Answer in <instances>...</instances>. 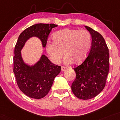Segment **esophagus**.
Wrapping results in <instances>:
<instances>
[{"mask_svg":"<svg viewBox=\"0 0 120 120\" xmlns=\"http://www.w3.org/2000/svg\"><path fill=\"white\" fill-rule=\"evenodd\" d=\"M66 69V68L65 67V66H61V71H65Z\"/></svg>","mask_w":120,"mask_h":120,"instance_id":"esophagus-1","label":"esophagus"}]
</instances>
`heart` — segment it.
Masks as SVG:
<instances>
[{
    "instance_id": "obj_1",
    "label": "heart",
    "mask_w": 120,
    "mask_h": 120,
    "mask_svg": "<svg viewBox=\"0 0 120 120\" xmlns=\"http://www.w3.org/2000/svg\"><path fill=\"white\" fill-rule=\"evenodd\" d=\"M54 42H48L46 49L53 63L58 64L64 56L67 64L82 63L88 54L92 38L86 30L64 29L53 34Z\"/></svg>"
}]
</instances>
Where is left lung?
<instances>
[{
    "instance_id": "obj_1",
    "label": "left lung",
    "mask_w": 120,
    "mask_h": 120,
    "mask_svg": "<svg viewBox=\"0 0 120 120\" xmlns=\"http://www.w3.org/2000/svg\"><path fill=\"white\" fill-rule=\"evenodd\" d=\"M92 36L88 55L81 64L74 68L76 78L71 90L79 99L86 100L97 96L104 89L109 68V55L103 36L97 31L85 26Z\"/></svg>"
}]
</instances>
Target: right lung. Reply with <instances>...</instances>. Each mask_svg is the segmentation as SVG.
Listing matches in <instances>:
<instances>
[{"label": "right lung", "mask_w": 120, "mask_h": 120, "mask_svg": "<svg viewBox=\"0 0 120 120\" xmlns=\"http://www.w3.org/2000/svg\"><path fill=\"white\" fill-rule=\"evenodd\" d=\"M55 24L38 23L24 30L19 36L14 48L13 72L20 90L32 98L41 99L48 94L54 78L60 73L61 66L51 63L44 55L34 65L24 64L21 50L28 39L33 36L41 40L45 47L52 29L57 27Z\"/></svg>", "instance_id": "1"}]
</instances>
